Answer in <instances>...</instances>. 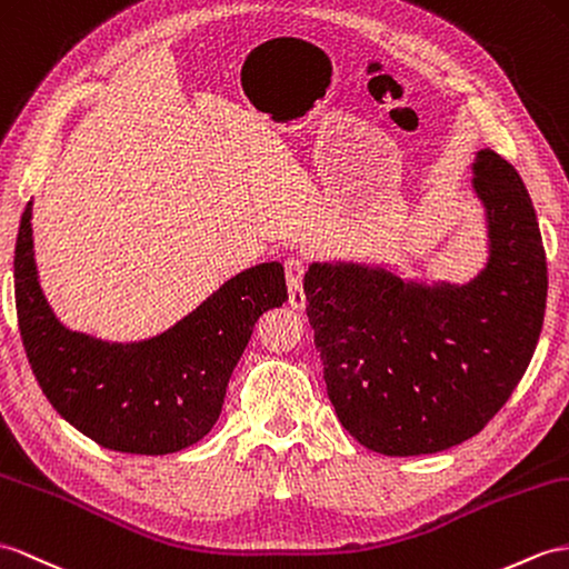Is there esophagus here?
Returning a JSON list of instances; mask_svg holds the SVG:
<instances>
[{
  "mask_svg": "<svg viewBox=\"0 0 569 569\" xmlns=\"http://www.w3.org/2000/svg\"><path fill=\"white\" fill-rule=\"evenodd\" d=\"M303 272H307V262L299 256H289L284 260V280L289 289V303L295 309H303L307 303V295H303Z\"/></svg>",
  "mask_w": 569,
  "mask_h": 569,
  "instance_id": "1",
  "label": "esophagus"
}]
</instances>
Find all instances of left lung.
Segmentation results:
<instances>
[{"label":"left lung","mask_w":569,"mask_h":569,"mask_svg":"<svg viewBox=\"0 0 569 569\" xmlns=\"http://www.w3.org/2000/svg\"><path fill=\"white\" fill-rule=\"evenodd\" d=\"M473 186L492 256L466 287H418L362 266H311L307 316L342 427L386 456L476 437L517 389L543 328L546 248L507 159L480 149Z\"/></svg>","instance_id":"left-lung-1"}]
</instances>
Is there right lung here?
Masks as SVG:
<instances>
[{"mask_svg":"<svg viewBox=\"0 0 569 569\" xmlns=\"http://www.w3.org/2000/svg\"><path fill=\"white\" fill-rule=\"evenodd\" d=\"M31 233L29 202L13 251V295L23 350L50 406L110 451L161 456L200 441L219 418L256 321L287 301L280 262L237 274L159 338L110 345L54 318L38 284Z\"/></svg>","mask_w":569,"mask_h":569,"instance_id":"1","label":"right lung"}]
</instances>
